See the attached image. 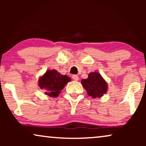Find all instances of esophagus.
I'll return each instance as SVG.
<instances>
[{"label":"esophagus","instance_id":"esophagus-1","mask_svg":"<svg viewBox=\"0 0 146 146\" xmlns=\"http://www.w3.org/2000/svg\"><path fill=\"white\" fill-rule=\"evenodd\" d=\"M72 78H73L74 80L78 81V80H79V77L77 75H73V76H72Z\"/></svg>","mask_w":146,"mask_h":146}]
</instances>
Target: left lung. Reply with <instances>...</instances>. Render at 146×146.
<instances>
[{
  "label": "left lung",
  "mask_w": 146,
  "mask_h": 146,
  "mask_svg": "<svg viewBox=\"0 0 146 146\" xmlns=\"http://www.w3.org/2000/svg\"><path fill=\"white\" fill-rule=\"evenodd\" d=\"M81 83L87 91L88 95L93 98H100L107 92V82L97 72L90 73L88 78L82 80Z\"/></svg>",
  "instance_id": "1"
}]
</instances>
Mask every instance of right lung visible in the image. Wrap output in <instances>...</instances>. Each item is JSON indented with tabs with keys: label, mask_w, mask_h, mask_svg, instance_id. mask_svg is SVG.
Wrapping results in <instances>:
<instances>
[{
	"label": "right lung",
	"mask_w": 146,
	"mask_h": 146,
	"mask_svg": "<svg viewBox=\"0 0 146 146\" xmlns=\"http://www.w3.org/2000/svg\"><path fill=\"white\" fill-rule=\"evenodd\" d=\"M70 80V78L67 76L62 75L55 70H49L39 78L38 86L45 92V94L50 97L56 98Z\"/></svg>",
	"instance_id": "right-lung-1"
}]
</instances>
